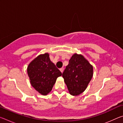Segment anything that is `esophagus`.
Wrapping results in <instances>:
<instances>
[{
  "label": "esophagus",
  "instance_id": "esophagus-1",
  "mask_svg": "<svg viewBox=\"0 0 123 123\" xmlns=\"http://www.w3.org/2000/svg\"><path fill=\"white\" fill-rule=\"evenodd\" d=\"M63 68H61L60 69V71L61 72V73H63Z\"/></svg>",
  "mask_w": 123,
  "mask_h": 123
}]
</instances>
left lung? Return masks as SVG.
Listing matches in <instances>:
<instances>
[{"instance_id": "obj_1", "label": "left lung", "mask_w": 123, "mask_h": 123, "mask_svg": "<svg viewBox=\"0 0 123 123\" xmlns=\"http://www.w3.org/2000/svg\"><path fill=\"white\" fill-rule=\"evenodd\" d=\"M93 66L81 55L75 54L62 73L70 94L78 95L84 92L93 76Z\"/></svg>"}]
</instances>
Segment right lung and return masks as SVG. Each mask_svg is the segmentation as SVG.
Here are the masks:
<instances>
[{
	"label": "right lung",
	"instance_id": "add662e5",
	"mask_svg": "<svg viewBox=\"0 0 123 123\" xmlns=\"http://www.w3.org/2000/svg\"><path fill=\"white\" fill-rule=\"evenodd\" d=\"M49 56L48 53L38 56L29 64L27 69L32 86L42 95L48 94L56 79L62 75Z\"/></svg>",
	"mask_w": 123,
	"mask_h": 123
}]
</instances>
